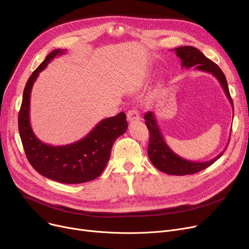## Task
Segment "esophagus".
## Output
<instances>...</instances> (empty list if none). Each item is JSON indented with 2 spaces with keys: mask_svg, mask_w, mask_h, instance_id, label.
<instances>
[{
  "mask_svg": "<svg viewBox=\"0 0 249 249\" xmlns=\"http://www.w3.org/2000/svg\"><path fill=\"white\" fill-rule=\"evenodd\" d=\"M127 119L130 122H134V121H139L140 120V115L136 110H129L127 112Z\"/></svg>",
  "mask_w": 249,
  "mask_h": 249,
  "instance_id": "esophagus-1",
  "label": "esophagus"
}]
</instances>
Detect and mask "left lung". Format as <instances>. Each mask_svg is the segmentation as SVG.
I'll list each match as a JSON object with an SVG mask.
<instances>
[{
  "label": "left lung",
  "mask_w": 249,
  "mask_h": 249,
  "mask_svg": "<svg viewBox=\"0 0 249 249\" xmlns=\"http://www.w3.org/2000/svg\"><path fill=\"white\" fill-rule=\"evenodd\" d=\"M175 50L176 54L181 59L182 68H195V70L213 74L223 88L225 95L233 106V101L229 93L226 77L215 62L207 58L199 49L193 46H181L175 48ZM144 119L149 131V144L147 150L149 160L159 171L164 174L173 176H186L199 173L213 164L224 153V151H222L213 160L203 162L187 160L176 154L166 144L153 112H147L144 115Z\"/></svg>",
  "instance_id": "left-lung-1"
}]
</instances>
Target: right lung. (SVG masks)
Returning <instances> with one entry per match:
<instances>
[{
	"label": "right lung",
	"instance_id": "1",
	"mask_svg": "<svg viewBox=\"0 0 249 249\" xmlns=\"http://www.w3.org/2000/svg\"><path fill=\"white\" fill-rule=\"evenodd\" d=\"M67 50L54 49L32 72L23 91L18 127L27 160L41 176L62 184H82L97 178L106 167L115 140L128 128L126 115L121 112L102 120L81 140L68 145L52 146L39 140L30 124V94L32 87L47 64Z\"/></svg>",
	"mask_w": 249,
	"mask_h": 249
}]
</instances>
